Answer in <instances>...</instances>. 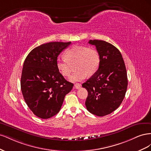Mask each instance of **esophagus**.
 Listing matches in <instances>:
<instances>
[{
    "instance_id": "1",
    "label": "esophagus",
    "mask_w": 151,
    "mask_h": 151,
    "mask_svg": "<svg viewBox=\"0 0 151 151\" xmlns=\"http://www.w3.org/2000/svg\"><path fill=\"white\" fill-rule=\"evenodd\" d=\"M74 86H75V88H76V89H79V88H81V84H79V83H77V84H75Z\"/></svg>"
}]
</instances>
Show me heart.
<instances>
[{
    "label": "heart",
    "instance_id": "1",
    "mask_svg": "<svg viewBox=\"0 0 151 151\" xmlns=\"http://www.w3.org/2000/svg\"><path fill=\"white\" fill-rule=\"evenodd\" d=\"M65 58H58L56 66L58 72L63 77L71 75L72 66L76 70L70 77L72 82L81 81L87 75L91 76L98 70L100 63V55L96 49L84 46H73L64 53Z\"/></svg>",
    "mask_w": 151,
    "mask_h": 151
}]
</instances>
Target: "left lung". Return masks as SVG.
<instances>
[{
  "label": "left lung",
  "instance_id": "8db88e82",
  "mask_svg": "<svg viewBox=\"0 0 151 151\" xmlns=\"http://www.w3.org/2000/svg\"><path fill=\"white\" fill-rule=\"evenodd\" d=\"M100 55L98 70L82 86L88 92L86 108L98 116L110 114L117 109L127 89V70L120 52L105 41L91 40Z\"/></svg>",
  "mask_w": 151,
  "mask_h": 151
}]
</instances>
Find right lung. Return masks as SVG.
<instances>
[{
  "label": "right lung",
  "mask_w": 151,
  "mask_h": 151,
  "mask_svg": "<svg viewBox=\"0 0 151 151\" xmlns=\"http://www.w3.org/2000/svg\"><path fill=\"white\" fill-rule=\"evenodd\" d=\"M71 42H50L36 47L26 58L22 70L21 88L26 103L35 115L43 119L60 111L72 83L58 72L57 57Z\"/></svg>",
  "instance_id": "obj_1"
}]
</instances>
